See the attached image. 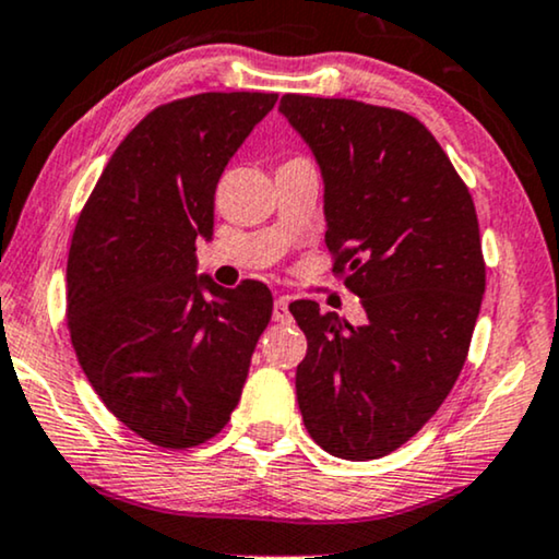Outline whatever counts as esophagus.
<instances>
[{"instance_id": "esophagus-1", "label": "esophagus", "mask_w": 559, "mask_h": 559, "mask_svg": "<svg viewBox=\"0 0 559 559\" xmlns=\"http://www.w3.org/2000/svg\"><path fill=\"white\" fill-rule=\"evenodd\" d=\"M272 316H274V321H277V323H289V321H293V316H289L287 297H277V300H274Z\"/></svg>"}]
</instances>
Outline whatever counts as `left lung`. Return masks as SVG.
I'll return each instance as SVG.
<instances>
[{"instance_id":"8db88e82","label":"left lung","mask_w":559,"mask_h":559,"mask_svg":"<svg viewBox=\"0 0 559 559\" xmlns=\"http://www.w3.org/2000/svg\"><path fill=\"white\" fill-rule=\"evenodd\" d=\"M323 177L333 272L365 325L289 306L308 338L295 390L316 444L342 460L395 452L421 431L467 359L485 293L473 198L421 120L357 99L280 103Z\"/></svg>"}]
</instances>
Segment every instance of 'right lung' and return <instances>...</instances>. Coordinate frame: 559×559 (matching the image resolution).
<instances>
[{
  "label": "right lung",
  "instance_id": "add662e5",
  "mask_svg": "<svg viewBox=\"0 0 559 559\" xmlns=\"http://www.w3.org/2000/svg\"><path fill=\"white\" fill-rule=\"evenodd\" d=\"M274 103L205 92L156 107L122 138L76 221L71 344L115 418L156 447L205 444L228 424L272 318L262 282L198 277L194 241L213 236L217 179Z\"/></svg>",
  "mask_w": 559,
  "mask_h": 559
}]
</instances>
